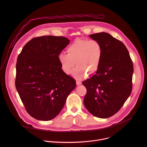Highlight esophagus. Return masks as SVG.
I'll list each match as a JSON object with an SVG mask.
<instances>
[{
  "label": "esophagus",
  "instance_id": "1",
  "mask_svg": "<svg viewBox=\"0 0 147 147\" xmlns=\"http://www.w3.org/2000/svg\"><path fill=\"white\" fill-rule=\"evenodd\" d=\"M76 84H77V86H79V85L81 84V82L78 81H76Z\"/></svg>",
  "mask_w": 147,
  "mask_h": 147
}]
</instances>
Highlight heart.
<instances>
[{
    "label": "heart",
    "mask_w": 147,
    "mask_h": 147,
    "mask_svg": "<svg viewBox=\"0 0 147 147\" xmlns=\"http://www.w3.org/2000/svg\"><path fill=\"white\" fill-rule=\"evenodd\" d=\"M67 54L60 53L58 60L61 69L66 74L71 73L75 64L77 67L72 75L82 79L98 69L102 55L101 45L96 40L77 39L67 49Z\"/></svg>",
    "instance_id": "b5f03b06"
}]
</instances>
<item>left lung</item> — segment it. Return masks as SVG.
Masks as SVG:
<instances>
[{
  "label": "left lung",
  "instance_id": "left-lung-1",
  "mask_svg": "<svg viewBox=\"0 0 147 147\" xmlns=\"http://www.w3.org/2000/svg\"><path fill=\"white\" fill-rule=\"evenodd\" d=\"M102 48L100 63L96 74L82 82L87 94L84 106L92 115L105 119L117 113L132 90L133 65L123 42L107 32L89 35Z\"/></svg>",
  "mask_w": 147,
  "mask_h": 147
}]
</instances>
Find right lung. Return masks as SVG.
Here are the masks:
<instances>
[{"instance_id":"1","label":"right lung","mask_w":147,"mask_h":147,"mask_svg":"<svg viewBox=\"0 0 147 147\" xmlns=\"http://www.w3.org/2000/svg\"><path fill=\"white\" fill-rule=\"evenodd\" d=\"M69 42L63 36L34 38L17 57L16 88L27 112L34 119L55 118L76 86L75 80L63 72L58 60Z\"/></svg>"}]
</instances>
